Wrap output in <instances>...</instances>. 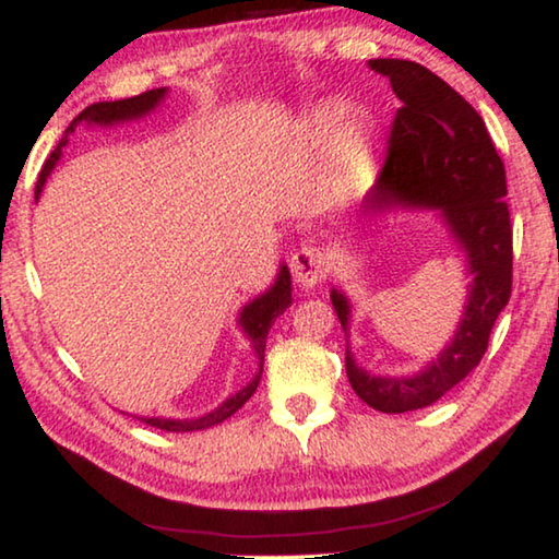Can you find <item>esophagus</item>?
<instances>
[{
	"mask_svg": "<svg viewBox=\"0 0 559 559\" xmlns=\"http://www.w3.org/2000/svg\"><path fill=\"white\" fill-rule=\"evenodd\" d=\"M290 273L298 286L304 288H316L328 276V259L321 248L316 246H304L298 248L290 259Z\"/></svg>",
	"mask_w": 559,
	"mask_h": 559,
	"instance_id": "34e87169",
	"label": "esophagus"
}]
</instances>
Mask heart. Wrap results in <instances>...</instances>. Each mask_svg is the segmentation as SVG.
I'll return each instance as SVG.
<instances>
[{
	"label": "heart",
	"instance_id": "heart-1",
	"mask_svg": "<svg viewBox=\"0 0 559 559\" xmlns=\"http://www.w3.org/2000/svg\"><path fill=\"white\" fill-rule=\"evenodd\" d=\"M353 119H356V109L348 102H325L306 119L304 136L316 148H333L341 144Z\"/></svg>",
	"mask_w": 559,
	"mask_h": 559
}]
</instances>
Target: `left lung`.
Returning a JSON list of instances; mask_svg holds the SVG:
<instances>
[{"mask_svg": "<svg viewBox=\"0 0 559 559\" xmlns=\"http://www.w3.org/2000/svg\"><path fill=\"white\" fill-rule=\"evenodd\" d=\"M368 67L391 79L403 106L388 139L385 164L362 201V211L438 209L473 276L455 338L418 376H373L345 348V373L362 403L380 413H411L440 401L483 360L492 325L508 306L512 290L508 183L483 117L453 86L407 59H370ZM331 300L348 333V298L333 288Z\"/></svg>", "mask_w": 559, "mask_h": 559, "instance_id": "8db88e82", "label": "left lung"}]
</instances>
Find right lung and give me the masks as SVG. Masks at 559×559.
Segmentation results:
<instances>
[{
	"label": "right lung",
	"mask_w": 559,
	"mask_h": 559,
	"mask_svg": "<svg viewBox=\"0 0 559 559\" xmlns=\"http://www.w3.org/2000/svg\"><path fill=\"white\" fill-rule=\"evenodd\" d=\"M166 96V88H152V92H144L139 96H131V99H121V102H99V104H92L86 106V109L74 117V121L69 123L64 136L57 144L55 152L49 154L47 164L39 171V179H37V191H34V197L39 199V193L44 189V181H47V176L51 174V168L57 166L59 156H61V148L67 146L69 136L74 134L79 123H88V127H111V123H119V121H129V119H139V117H146L148 111L156 109L158 102H162ZM290 306V273H288V265H281L276 283L265 290L263 296L253 298L251 304L243 306L241 316H238V325L243 328V333L248 335V341H251L255 356H259V373L255 378L248 383L246 388H241L236 395L228 397L226 403H221L216 411H211L206 415H201V418H191V420H171V418H139L141 423L152 425V428L158 430H166V432H191V430H206L211 425H218L224 423L226 418H231V415L241 407L248 397L255 393V388H259V380L263 373V356H265V335H269L271 325L276 318L286 311Z\"/></svg>",
	"instance_id": "obj_1"
}]
</instances>
